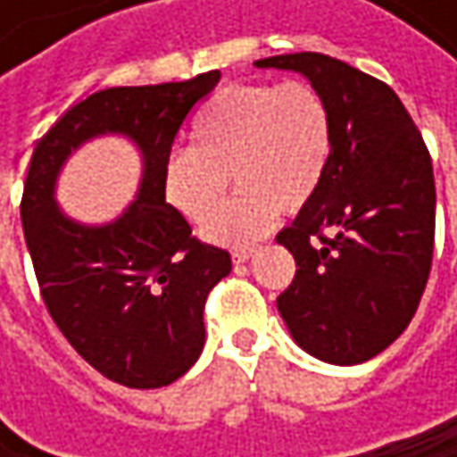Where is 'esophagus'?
<instances>
[{"label": "esophagus", "instance_id": "1", "mask_svg": "<svg viewBox=\"0 0 457 457\" xmlns=\"http://www.w3.org/2000/svg\"><path fill=\"white\" fill-rule=\"evenodd\" d=\"M253 256V248H235L232 251V262L235 264H243V262H248Z\"/></svg>", "mask_w": 457, "mask_h": 457}]
</instances>
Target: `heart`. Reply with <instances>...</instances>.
Listing matches in <instances>:
<instances>
[{"label": "heart", "mask_w": 457, "mask_h": 457, "mask_svg": "<svg viewBox=\"0 0 457 457\" xmlns=\"http://www.w3.org/2000/svg\"><path fill=\"white\" fill-rule=\"evenodd\" d=\"M333 150L328 103L310 81L232 84L190 127V150H174L161 171L166 204L193 225L216 219L228 177L241 193L209 229L217 243L264 235L278 212H299L318 193Z\"/></svg>", "instance_id": "heart-1"}]
</instances>
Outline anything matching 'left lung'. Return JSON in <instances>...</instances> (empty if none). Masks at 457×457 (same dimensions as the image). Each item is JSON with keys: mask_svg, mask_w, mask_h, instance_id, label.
Returning <instances> with one entry per match:
<instances>
[{"mask_svg": "<svg viewBox=\"0 0 457 457\" xmlns=\"http://www.w3.org/2000/svg\"><path fill=\"white\" fill-rule=\"evenodd\" d=\"M302 73L328 103L333 150L318 193L278 243L296 259L278 312L330 365L381 354L411 325L434 253V171L392 87L320 52L253 62Z\"/></svg>", "mask_w": 457, "mask_h": 457, "instance_id": "8db88e82", "label": "left lung"}]
</instances>
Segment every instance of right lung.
<instances>
[{
  "label": "right lung",
  "instance_id": "obj_1",
  "mask_svg": "<svg viewBox=\"0 0 457 457\" xmlns=\"http://www.w3.org/2000/svg\"><path fill=\"white\" fill-rule=\"evenodd\" d=\"M220 76L95 92L31 155L21 220L46 310L95 370L129 389L169 386L190 370L206 341V296L232 270L228 251L193 237L161 190L171 142ZM103 134L138 145L143 179L116 220L84 226L56 206L54 187L70 153Z\"/></svg>",
  "mask_w": 457,
  "mask_h": 457
}]
</instances>
